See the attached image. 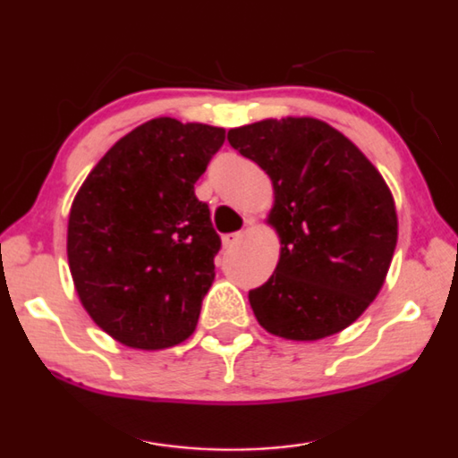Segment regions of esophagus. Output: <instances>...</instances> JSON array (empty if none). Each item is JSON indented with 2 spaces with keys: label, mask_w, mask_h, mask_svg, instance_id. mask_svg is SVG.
Here are the masks:
<instances>
[{
  "label": "esophagus",
  "mask_w": 458,
  "mask_h": 458,
  "mask_svg": "<svg viewBox=\"0 0 458 458\" xmlns=\"http://www.w3.org/2000/svg\"><path fill=\"white\" fill-rule=\"evenodd\" d=\"M242 232H232V234H226L224 236V247H234V244H238L242 241Z\"/></svg>",
  "instance_id": "1"
}]
</instances>
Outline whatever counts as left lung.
Returning a JSON list of instances; mask_svg holds the SVG:
<instances>
[{
    "mask_svg": "<svg viewBox=\"0 0 458 458\" xmlns=\"http://www.w3.org/2000/svg\"><path fill=\"white\" fill-rule=\"evenodd\" d=\"M241 156L269 174V222L280 261L249 302L267 332L319 340L351 326L376 299L396 249L398 222L384 178L336 128L313 118L232 128Z\"/></svg>",
    "mask_w": 458,
    "mask_h": 458,
    "instance_id": "8db88e82",
    "label": "left lung"
}]
</instances>
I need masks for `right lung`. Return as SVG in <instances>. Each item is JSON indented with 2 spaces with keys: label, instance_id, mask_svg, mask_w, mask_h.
Here are the masks:
<instances>
[{
  "label": "right lung",
  "instance_id": "1",
  "mask_svg": "<svg viewBox=\"0 0 458 458\" xmlns=\"http://www.w3.org/2000/svg\"><path fill=\"white\" fill-rule=\"evenodd\" d=\"M226 131L145 122L93 167L68 220V263L95 324L118 343L156 351L197 326L222 247L195 182Z\"/></svg>",
  "mask_w": 458,
  "mask_h": 458
}]
</instances>
